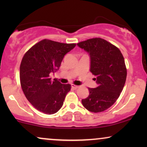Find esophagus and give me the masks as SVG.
I'll list each match as a JSON object with an SVG mask.
<instances>
[{"instance_id":"esophagus-1","label":"esophagus","mask_w":147,"mask_h":147,"mask_svg":"<svg viewBox=\"0 0 147 147\" xmlns=\"http://www.w3.org/2000/svg\"><path fill=\"white\" fill-rule=\"evenodd\" d=\"M79 87H80L79 86H76V85H74V84H71V88H74V89H78Z\"/></svg>"}]
</instances>
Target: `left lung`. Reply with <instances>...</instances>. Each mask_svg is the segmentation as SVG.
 Masks as SVG:
<instances>
[{
	"label": "left lung",
	"mask_w": 147,
	"mask_h": 147,
	"mask_svg": "<svg viewBox=\"0 0 147 147\" xmlns=\"http://www.w3.org/2000/svg\"><path fill=\"white\" fill-rule=\"evenodd\" d=\"M78 47L88 52L90 71L98 87L88 88L89 96L82 103L92 112H101L115 103L125 84L126 68L123 55L118 47L101 38L80 42Z\"/></svg>",
	"instance_id": "obj_1"
}]
</instances>
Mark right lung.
Here are the masks:
<instances>
[{"mask_svg": "<svg viewBox=\"0 0 147 147\" xmlns=\"http://www.w3.org/2000/svg\"><path fill=\"white\" fill-rule=\"evenodd\" d=\"M76 45L43 39L23 56L20 65L21 88L28 101L39 111L53 114L63 106L71 85L51 80L50 76L59 69L64 56Z\"/></svg>", "mask_w": 147, "mask_h": 147, "instance_id": "right-lung-1", "label": "right lung"}]
</instances>
